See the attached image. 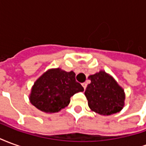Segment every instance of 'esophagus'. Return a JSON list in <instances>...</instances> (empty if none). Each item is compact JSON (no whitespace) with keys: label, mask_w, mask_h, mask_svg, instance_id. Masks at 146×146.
I'll return each instance as SVG.
<instances>
[{"label":"esophagus","mask_w":146,"mask_h":146,"mask_svg":"<svg viewBox=\"0 0 146 146\" xmlns=\"http://www.w3.org/2000/svg\"><path fill=\"white\" fill-rule=\"evenodd\" d=\"M82 86H83V88H84V89L85 90L86 88H87V84H86V83H83Z\"/></svg>","instance_id":"obj_1"}]
</instances>
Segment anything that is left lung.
Wrapping results in <instances>:
<instances>
[{
  "label": "left lung",
  "instance_id": "obj_1",
  "mask_svg": "<svg viewBox=\"0 0 146 146\" xmlns=\"http://www.w3.org/2000/svg\"><path fill=\"white\" fill-rule=\"evenodd\" d=\"M91 80L84 92L89 108L99 115L119 113L124 106L125 92L110 74L100 70L88 76Z\"/></svg>",
  "mask_w": 146,
  "mask_h": 146
}]
</instances>
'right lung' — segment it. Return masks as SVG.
Segmentation results:
<instances>
[{
  "label": "right lung",
  "instance_id": "add662e5",
  "mask_svg": "<svg viewBox=\"0 0 146 146\" xmlns=\"http://www.w3.org/2000/svg\"><path fill=\"white\" fill-rule=\"evenodd\" d=\"M73 71L61 68L47 70L33 84L29 99L37 110L46 113H58L68 106L70 98L84 88L76 82Z\"/></svg>",
  "mask_w": 146,
  "mask_h": 146
}]
</instances>
